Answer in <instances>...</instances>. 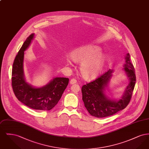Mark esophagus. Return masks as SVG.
I'll return each mask as SVG.
<instances>
[{"label": "esophagus", "instance_id": "obj_1", "mask_svg": "<svg viewBox=\"0 0 149 149\" xmlns=\"http://www.w3.org/2000/svg\"><path fill=\"white\" fill-rule=\"evenodd\" d=\"M77 79H74V78L71 79V80H70V83L71 84H74L77 83Z\"/></svg>", "mask_w": 149, "mask_h": 149}]
</instances>
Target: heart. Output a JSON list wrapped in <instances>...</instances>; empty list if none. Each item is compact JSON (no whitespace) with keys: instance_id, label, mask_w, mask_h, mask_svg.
<instances>
[{"instance_id":"b5f03b06","label":"heart","mask_w":149,"mask_h":149,"mask_svg":"<svg viewBox=\"0 0 149 149\" xmlns=\"http://www.w3.org/2000/svg\"><path fill=\"white\" fill-rule=\"evenodd\" d=\"M101 52L98 46L86 45L79 47L71 52L72 60L77 63H81L80 71L83 78L92 80L99 75L105 61Z\"/></svg>"}]
</instances>
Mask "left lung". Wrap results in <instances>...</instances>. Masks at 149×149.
Listing matches in <instances>:
<instances>
[{
	"mask_svg": "<svg viewBox=\"0 0 149 149\" xmlns=\"http://www.w3.org/2000/svg\"><path fill=\"white\" fill-rule=\"evenodd\" d=\"M125 59L123 69L129 83L120 99L118 100L109 99L104 92L112 77L113 70H109L95 80L82 86V99L87 111L93 116L103 118L113 115L125 108L129 104L136 83V75L129 54L126 55Z\"/></svg>",
	"mask_w": 149,
	"mask_h": 149,
	"instance_id": "obj_1",
	"label": "left lung"
}]
</instances>
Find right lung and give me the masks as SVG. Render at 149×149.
Returning a JSON list of instances; mask_svg holds the SVG:
<instances>
[{"instance_id":"obj_1","label":"right lung","mask_w":149,"mask_h":149,"mask_svg":"<svg viewBox=\"0 0 149 149\" xmlns=\"http://www.w3.org/2000/svg\"><path fill=\"white\" fill-rule=\"evenodd\" d=\"M32 33L27 37L15 57L12 68V85L17 98L24 105L38 111H50L57 104L69 83V78H54L41 88L28 84L24 76L23 59L34 37Z\"/></svg>"}]
</instances>
